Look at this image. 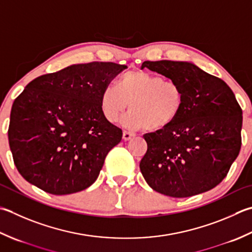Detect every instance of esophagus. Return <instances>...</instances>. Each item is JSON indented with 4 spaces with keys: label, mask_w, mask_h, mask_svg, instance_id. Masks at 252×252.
<instances>
[{
    "label": "esophagus",
    "mask_w": 252,
    "mask_h": 252,
    "mask_svg": "<svg viewBox=\"0 0 252 252\" xmlns=\"http://www.w3.org/2000/svg\"><path fill=\"white\" fill-rule=\"evenodd\" d=\"M134 136H135V133L129 132V131H123L122 137H123V140H125V141H129V140L132 139V137H134Z\"/></svg>",
    "instance_id": "obj_1"
}]
</instances>
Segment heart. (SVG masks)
<instances>
[{"label": "heart", "instance_id": "1", "mask_svg": "<svg viewBox=\"0 0 252 252\" xmlns=\"http://www.w3.org/2000/svg\"><path fill=\"white\" fill-rule=\"evenodd\" d=\"M129 103L131 110L123 118V125L130 129L146 126L150 131H159L179 117L185 95L175 81L145 71H129L119 78L117 87L103 88L99 106L107 121L117 122Z\"/></svg>", "mask_w": 252, "mask_h": 252}]
</instances>
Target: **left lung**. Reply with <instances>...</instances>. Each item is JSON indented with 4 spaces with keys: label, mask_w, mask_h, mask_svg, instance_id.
Here are the masks:
<instances>
[{
    "label": "left lung",
    "mask_w": 252,
    "mask_h": 252,
    "mask_svg": "<svg viewBox=\"0 0 252 252\" xmlns=\"http://www.w3.org/2000/svg\"><path fill=\"white\" fill-rule=\"evenodd\" d=\"M147 67L179 84L185 103L165 129L146 133V154L140 162L153 190L187 198L220 184L241 147L243 110L220 78L184 61H145Z\"/></svg>",
    "instance_id": "obj_1"
}]
</instances>
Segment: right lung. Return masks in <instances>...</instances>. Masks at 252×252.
Segmentation results:
<instances>
[{
  "instance_id": "add662e5",
  "label": "right lung",
  "mask_w": 252,
  "mask_h": 252,
  "mask_svg": "<svg viewBox=\"0 0 252 252\" xmlns=\"http://www.w3.org/2000/svg\"><path fill=\"white\" fill-rule=\"evenodd\" d=\"M126 65L73 64L34 78L14 100L8 143L25 180L48 193L82 191L99 176L122 130L102 116L103 88Z\"/></svg>"
}]
</instances>
